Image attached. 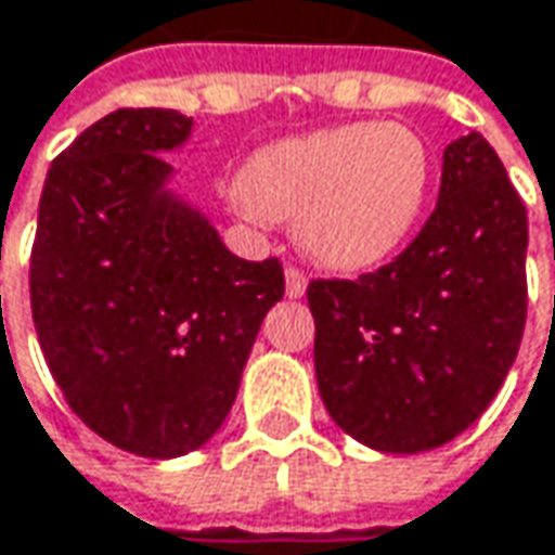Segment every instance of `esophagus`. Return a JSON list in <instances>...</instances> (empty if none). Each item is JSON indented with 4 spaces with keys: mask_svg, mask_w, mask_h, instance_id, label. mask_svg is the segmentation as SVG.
<instances>
[{
    "mask_svg": "<svg viewBox=\"0 0 555 555\" xmlns=\"http://www.w3.org/2000/svg\"><path fill=\"white\" fill-rule=\"evenodd\" d=\"M304 292H307V276H304L301 270L288 267L285 270V295L288 298H304Z\"/></svg>",
    "mask_w": 555,
    "mask_h": 555,
    "instance_id": "obj_1",
    "label": "esophagus"
}]
</instances>
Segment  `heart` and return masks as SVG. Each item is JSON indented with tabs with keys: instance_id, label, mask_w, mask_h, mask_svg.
I'll return each instance as SVG.
<instances>
[{
	"instance_id": "obj_1",
	"label": "heart",
	"mask_w": 555,
	"mask_h": 555,
	"mask_svg": "<svg viewBox=\"0 0 555 555\" xmlns=\"http://www.w3.org/2000/svg\"><path fill=\"white\" fill-rule=\"evenodd\" d=\"M428 182L431 157L416 130L363 120L257 149L232 185V205L260 223L298 220L310 260L363 273L416 230Z\"/></svg>"
}]
</instances>
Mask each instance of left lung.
<instances>
[{"mask_svg": "<svg viewBox=\"0 0 555 555\" xmlns=\"http://www.w3.org/2000/svg\"><path fill=\"white\" fill-rule=\"evenodd\" d=\"M528 214L481 133L444 149L413 245L357 282L317 279L313 366L328 416L382 453L453 441L496 398L525 328Z\"/></svg>", "mask_w": 555, "mask_h": 555, "instance_id": "left-lung-1", "label": "left lung"}]
</instances>
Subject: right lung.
<instances>
[{"label": "right lung", "instance_id": "obj_1", "mask_svg": "<svg viewBox=\"0 0 555 555\" xmlns=\"http://www.w3.org/2000/svg\"><path fill=\"white\" fill-rule=\"evenodd\" d=\"M195 120L120 108L74 139L46 177L30 257L39 348L70 410L149 460L205 447L285 282L276 257L242 260L160 155Z\"/></svg>", "mask_w": 555, "mask_h": 555}]
</instances>
